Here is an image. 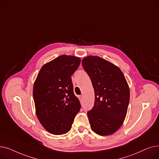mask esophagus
I'll use <instances>...</instances> for the list:
<instances>
[{"instance_id": "esophagus-1", "label": "esophagus", "mask_w": 159, "mask_h": 159, "mask_svg": "<svg viewBox=\"0 0 159 159\" xmlns=\"http://www.w3.org/2000/svg\"><path fill=\"white\" fill-rule=\"evenodd\" d=\"M79 100H80V102H82V100H83V96H82V95L79 96Z\"/></svg>"}]
</instances>
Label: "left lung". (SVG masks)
Returning a JSON list of instances; mask_svg holds the SVG:
<instances>
[{"instance_id": "left-lung-1", "label": "left lung", "mask_w": 159, "mask_h": 159, "mask_svg": "<svg viewBox=\"0 0 159 159\" xmlns=\"http://www.w3.org/2000/svg\"><path fill=\"white\" fill-rule=\"evenodd\" d=\"M82 65L95 91L93 107L88 111L91 128L99 135H110L126 118L129 88L119 67L97 56H88Z\"/></svg>"}]
</instances>
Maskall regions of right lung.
<instances>
[{
  "label": "right lung",
  "instance_id": "1",
  "mask_svg": "<svg viewBox=\"0 0 159 159\" xmlns=\"http://www.w3.org/2000/svg\"><path fill=\"white\" fill-rule=\"evenodd\" d=\"M80 58L61 55L42 67L33 89L36 115L45 129L53 135H62L71 128L80 109L73 93L71 75Z\"/></svg>",
  "mask_w": 159,
  "mask_h": 159
}]
</instances>
